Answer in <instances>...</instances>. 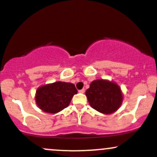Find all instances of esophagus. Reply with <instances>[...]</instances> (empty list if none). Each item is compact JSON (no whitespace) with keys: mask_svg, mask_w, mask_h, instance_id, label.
<instances>
[{"mask_svg":"<svg viewBox=\"0 0 157 157\" xmlns=\"http://www.w3.org/2000/svg\"><path fill=\"white\" fill-rule=\"evenodd\" d=\"M85 88H83V89H82V90H78V92L81 93V94H84V93H85Z\"/></svg>","mask_w":157,"mask_h":157,"instance_id":"34e87169","label":"esophagus"}]
</instances>
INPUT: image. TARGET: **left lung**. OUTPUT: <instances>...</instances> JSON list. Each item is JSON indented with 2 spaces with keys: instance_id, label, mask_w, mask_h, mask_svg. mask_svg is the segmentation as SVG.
I'll return each mask as SVG.
<instances>
[{
  "instance_id": "obj_1",
  "label": "left lung",
  "mask_w": 157,
  "mask_h": 157,
  "mask_svg": "<svg viewBox=\"0 0 157 157\" xmlns=\"http://www.w3.org/2000/svg\"><path fill=\"white\" fill-rule=\"evenodd\" d=\"M85 94L93 109L107 114L117 111L123 100L119 86L102 79L92 82Z\"/></svg>"
}]
</instances>
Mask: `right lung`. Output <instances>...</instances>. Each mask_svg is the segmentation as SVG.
I'll return each instance as SVG.
<instances>
[{"mask_svg": "<svg viewBox=\"0 0 157 157\" xmlns=\"http://www.w3.org/2000/svg\"><path fill=\"white\" fill-rule=\"evenodd\" d=\"M75 94L77 90L73 84L57 82L38 88L36 102L45 112L55 114L67 108Z\"/></svg>", "mask_w": 157, "mask_h": 157, "instance_id": "add662e5", "label": "right lung"}]
</instances>
